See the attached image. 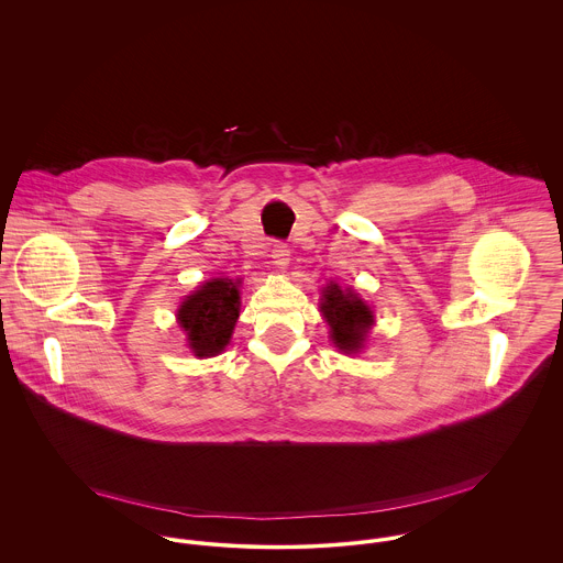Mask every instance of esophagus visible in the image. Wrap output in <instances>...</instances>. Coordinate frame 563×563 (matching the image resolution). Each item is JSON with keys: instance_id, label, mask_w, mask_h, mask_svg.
<instances>
[{"instance_id": "34e87169", "label": "esophagus", "mask_w": 563, "mask_h": 563, "mask_svg": "<svg viewBox=\"0 0 563 563\" xmlns=\"http://www.w3.org/2000/svg\"><path fill=\"white\" fill-rule=\"evenodd\" d=\"M271 257H273V264H275L277 268H286L288 262H290V249H288V244L275 242L273 249H271Z\"/></svg>"}]
</instances>
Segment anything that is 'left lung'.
Segmentation results:
<instances>
[{
	"mask_svg": "<svg viewBox=\"0 0 563 563\" xmlns=\"http://www.w3.org/2000/svg\"><path fill=\"white\" fill-rule=\"evenodd\" d=\"M321 312L331 327L333 344L344 353L360 351L371 324L375 322L371 308L357 299V295L342 290L338 284L324 288Z\"/></svg>",
	"mask_w": 563,
	"mask_h": 563,
	"instance_id": "1",
	"label": "left lung"
}]
</instances>
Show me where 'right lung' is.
<instances>
[{"label":"right lung","mask_w":563,"mask_h":563,"mask_svg":"<svg viewBox=\"0 0 563 563\" xmlns=\"http://www.w3.org/2000/svg\"><path fill=\"white\" fill-rule=\"evenodd\" d=\"M239 314V286L232 279H212L181 303L177 319L195 355L212 357L230 344Z\"/></svg>","instance_id":"add662e5"}]
</instances>
